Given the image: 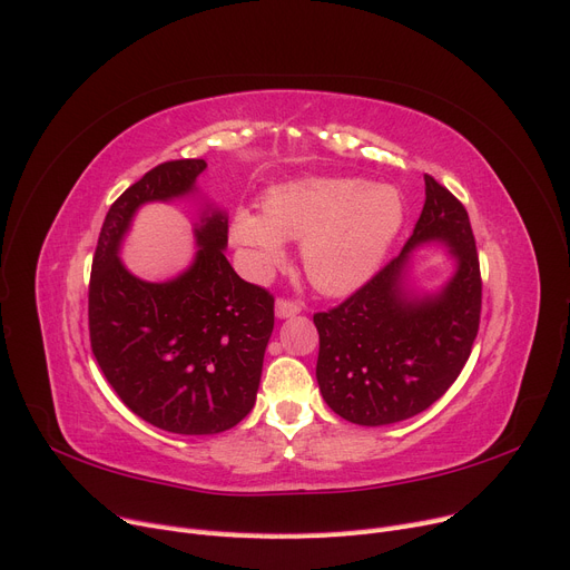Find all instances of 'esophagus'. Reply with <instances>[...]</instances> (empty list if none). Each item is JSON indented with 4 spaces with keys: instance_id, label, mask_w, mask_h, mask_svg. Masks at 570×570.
<instances>
[{
    "instance_id": "esophagus-1",
    "label": "esophagus",
    "mask_w": 570,
    "mask_h": 570,
    "mask_svg": "<svg viewBox=\"0 0 570 570\" xmlns=\"http://www.w3.org/2000/svg\"><path fill=\"white\" fill-rule=\"evenodd\" d=\"M301 309H303L301 303L288 301V298H277V305H275V312H277L279 318H288V316L301 314Z\"/></svg>"
}]
</instances>
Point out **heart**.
<instances>
[{
	"instance_id": "obj_1",
	"label": "heart",
	"mask_w": 570,
	"mask_h": 570,
	"mask_svg": "<svg viewBox=\"0 0 570 570\" xmlns=\"http://www.w3.org/2000/svg\"><path fill=\"white\" fill-rule=\"evenodd\" d=\"M401 224L403 200L393 188L324 177L272 188L265 214L235 209L230 237L258 277L284 263L286 239H303L307 279L344 295L375 275Z\"/></svg>"
}]
</instances>
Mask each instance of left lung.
Here are the masks:
<instances>
[{"mask_svg":"<svg viewBox=\"0 0 570 570\" xmlns=\"http://www.w3.org/2000/svg\"><path fill=\"white\" fill-rule=\"evenodd\" d=\"M426 203L403 252L342 305L314 314L316 382L328 407L358 426H386L431 407L473 350L482 279L473 228L456 197L424 175ZM440 240L455 258L435 294L406 284L416 245Z\"/></svg>","mask_w":570,"mask_h":570,"instance_id":"1","label":"left lung"}]
</instances>
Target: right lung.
<instances>
[{
  "instance_id": "right-lung-1",
  "label": "right lung",
  "mask_w": 570,
  "mask_h": 570,
  "mask_svg": "<svg viewBox=\"0 0 570 570\" xmlns=\"http://www.w3.org/2000/svg\"><path fill=\"white\" fill-rule=\"evenodd\" d=\"M205 160H169L107 212L88 288L90 346L107 382L144 422L167 433L214 435L252 412L275 298L244 282L226 258L228 216L203 205L193 263L167 282L122 265L120 244L139 207L197 193Z\"/></svg>"
}]
</instances>
